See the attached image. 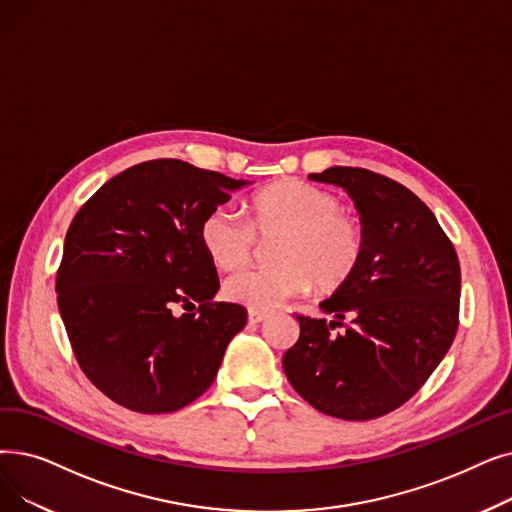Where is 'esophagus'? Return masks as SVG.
<instances>
[{"label": "esophagus", "instance_id": "esophagus-1", "mask_svg": "<svg viewBox=\"0 0 512 512\" xmlns=\"http://www.w3.org/2000/svg\"><path fill=\"white\" fill-rule=\"evenodd\" d=\"M265 318H268V311L249 307V322H251V324H259V322H263Z\"/></svg>", "mask_w": 512, "mask_h": 512}]
</instances>
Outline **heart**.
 I'll use <instances>...</instances> for the list:
<instances>
[{"label": "heart", "mask_w": 512, "mask_h": 512, "mask_svg": "<svg viewBox=\"0 0 512 512\" xmlns=\"http://www.w3.org/2000/svg\"><path fill=\"white\" fill-rule=\"evenodd\" d=\"M257 238H276L274 263L232 276L224 293L230 301L270 309L314 284L320 293H337L360 270L366 234L358 219L343 211L337 194L303 180H284L257 192L249 221L228 207L209 211L198 228L201 247L219 270L247 265Z\"/></svg>", "instance_id": "b5f03b06"}]
</instances>
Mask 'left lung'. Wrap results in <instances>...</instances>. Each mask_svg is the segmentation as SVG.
<instances>
[{"label":"left lung","mask_w":512,"mask_h":512,"mask_svg":"<svg viewBox=\"0 0 512 512\" xmlns=\"http://www.w3.org/2000/svg\"><path fill=\"white\" fill-rule=\"evenodd\" d=\"M341 186L360 213V270L320 303L332 322L297 314L299 341L282 366L316 410L372 420L406 404L448 353L460 314V263L433 211L406 186L362 167L309 175ZM352 324L332 333L342 320Z\"/></svg>","instance_id":"left-lung-1"}]
</instances>
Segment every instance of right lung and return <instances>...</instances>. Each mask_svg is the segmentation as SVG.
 Masks as SVG:
<instances>
[{
	"label": "right lung",
	"instance_id": "obj_1",
	"mask_svg": "<svg viewBox=\"0 0 512 512\" xmlns=\"http://www.w3.org/2000/svg\"><path fill=\"white\" fill-rule=\"evenodd\" d=\"M244 184L177 159L146 161L73 217L58 309L83 374L115 404L165 414L211 387L247 309L213 301L219 278L198 228ZM177 306L187 314L175 317Z\"/></svg>",
	"mask_w": 512,
	"mask_h": 512
}]
</instances>
